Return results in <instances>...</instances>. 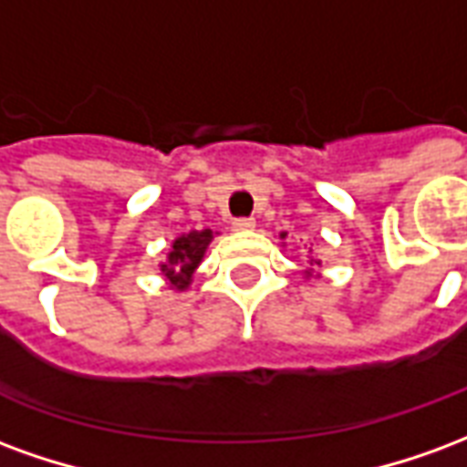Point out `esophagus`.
I'll return each instance as SVG.
<instances>
[{
    "instance_id": "esophagus-1",
    "label": "esophagus",
    "mask_w": 467,
    "mask_h": 467,
    "mask_svg": "<svg viewBox=\"0 0 467 467\" xmlns=\"http://www.w3.org/2000/svg\"><path fill=\"white\" fill-rule=\"evenodd\" d=\"M254 227V217H234L233 220V230L237 233H247V230H253Z\"/></svg>"
}]
</instances>
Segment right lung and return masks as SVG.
Wrapping results in <instances>:
<instances>
[{"mask_svg":"<svg viewBox=\"0 0 467 467\" xmlns=\"http://www.w3.org/2000/svg\"><path fill=\"white\" fill-rule=\"evenodd\" d=\"M210 240H213V230H192L190 234H182L174 240L167 265H162V275L172 280L177 290H184L190 285L192 270L202 260Z\"/></svg>","mask_w":467,"mask_h":467,"instance_id":"right-lung-1","label":"right lung"}]
</instances>
